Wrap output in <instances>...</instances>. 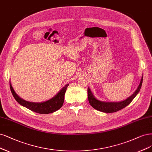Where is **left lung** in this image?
<instances>
[{
    "label": "left lung",
    "instance_id": "obj_1",
    "mask_svg": "<svg viewBox=\"0 0 152 152\" xmlns=\"http://www.w3.org/2000/svg\"><path fill=\"white\" fill-rule=\"evenodd\" d=\"M143 82V75L142 77V79L140 80V84L133 94L132 96H130L129 97L125 99V100L123 101L119 102H105V101H101L98 100L93 95L92 93L90 88H87V94H88V99L89 103L92 107H94L95 109L97 110V111H101L103 113H114L119 111L124 107L127 106L128 105L131 103L133 99L137 96V94L140 91V88L142 87Z\"/></svg>",
    "mask_w": 152,
    "mask_h": 152
}]
</instances>
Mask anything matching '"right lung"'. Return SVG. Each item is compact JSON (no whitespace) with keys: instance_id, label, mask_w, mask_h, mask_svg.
Listing matches in <instances>:
<instances>
[{"instance_id":"add662e5","label":"right lung","mask_w":152,"mask_h":152,"mask_svg":"<svg viewBox=\"0 0 152 152\" xmlns=\"http://www.w3.org/2000/svg\"><path fill=\"white\" fill-rule=\"evenodd\" d=\"M69 85V84H66L54 97L48 101L41 102H33L27 101L20 98L14 91L11 83L10 82V91H11L14 99L20 105L28 108L31 111L35 113L46 114L54 113L62 107L64 102L65 92Z\"/></svg>"}]
</instances>
